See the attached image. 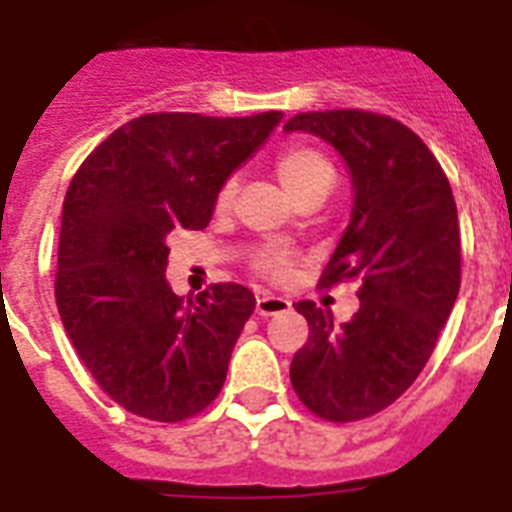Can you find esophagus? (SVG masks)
I'll use <instances>...</instances> for the list:
<instances>
[{"label": "esophagus", "mask_w": 512, "mask_h": 512, "mask_svg": "<svg viewBox=\"0 0 512 512\" xmlns=\"http://www.w3.org/2000/svg\"><path fill=\"white\" fill-rule=\"evenodd\" d=\"M292 308L287 297L279 295H257L255 311L257 316H279V313H287Z\"/></svg>", "instance_id": "obj_1"}]
</instances>
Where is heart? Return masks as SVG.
Listing matches in <instances>:
<instances>
[{"instance_id":"1","label":"heart","mask_w":512,"mask_h":512,"mask_svg":"<svg viewBox=\"0 0 512 512\" xmlns=\"http://www.w3.org/2000/svg\"><path fill=\"white\" fill-rule=\"evenodd\" d=\"M276 175H279L281 185L287 188L295 199L305 196L313 188H319L324 183H332L335 180V172H332V164L319 154V151H313V148H289L284 154L279 156V162H276ZM233 193H236V180H228L223 183L220 193H217V209H228L233 201ZM260 273L265 276H281V273L287 271V260L276 252L271 255H265L260 263H257Z\"/></svg>"}]
</instances>
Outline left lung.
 Returning <instances> with one entry per match:
<instances>
[{"mask_svg":"<svg viewBox=\"0 0 512 512\" xmlns=\"http://www.w3.org/2000/svg\"><path fill=\"white\" fill-rule=\"evenodd\" d=\"M284 132L316 135L348 167L350 223L321 284L361 281L348 324L311 300L295 305L311 337L289 366L292 388L324 420H364L417 380L460 292L452 185L428 146L390 116L311 111L292 116Z\"/></svg>","mask_w":512,"mask_h":512,"instance_id":"1","label":"left lung"}]
</instances>
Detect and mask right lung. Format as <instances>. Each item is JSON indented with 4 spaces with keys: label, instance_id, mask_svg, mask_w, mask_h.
<instances>
[{
    "label": "right lung",
    "instance_id": "right-lung-1",
    "mask_svg": "<svg viewBox=\"0 0 512 512\" xmlns=\"http://www.w3.org/2000/svg\"><path fill=\"white\" fill-rule=\"evenodd\" d=\"M279 111L217 119L146 114L92 151L63 201L55 300L76 353L127 412L180 422L217 398L255 311L241 284L196 300L167 284L172 233L201 231L223 183L263 146Z\"/></svg>",
    "mask_w": 512,
    "mask_h": 512
}]
</instances>
